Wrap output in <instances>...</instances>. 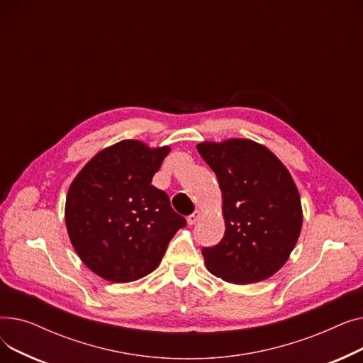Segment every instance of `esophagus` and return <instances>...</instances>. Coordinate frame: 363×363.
Wrapping results in <instances>:
<instances>
[{"instance_id": "esophagus-1", "label": "esophagus", "mask_w": 363, "mask_h": 363, "mask_svg": "<svg viewBox=\"0 0 363 363\" xmlns=\"http://www.w3.org/2000/svg\"><path fill=\"white\" fill-rule=\"evenodd\" d=\"M200 216H201V212H200V211H196L193 215H189V216L186 218L188 225H194V223L200 219Z\"/></svg>"}]
</instances>
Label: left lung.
Returning a JSON list of instances; mask_svg holds the SVG:
<instances>
[{"label":"left lung","instance_id":"1","mask_svg":"<svg viewBox=\"0 0 363 363\" xmlns=\"http://www.w3.org/2000/svg\"><path fill=\"white\" fill-rule=\"evenodd\" d=\"M197 150L222 191L225 235L203 249L207 271L238 285L275 275L300 237L303 211L289 169L252 140L203 141Z\"/></svg>","mask_w":363,"mask_h":363}]
</instances>
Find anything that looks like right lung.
<instances>
[{"label": "right lung", "instance_id": "right-lung-1", "mask_svg": "<svg viewBox=\"0 0 363 363\" xmlns=\"http://www.w3.org/2000/svg\"><path fill=\"white\" fill-rule=\"evenodd\" d=\"M170 147L123 140L100 150L79 170L66 196L65 220L84 264L110 282L137 281L155 271L186 225L151 179Z\"/></svg>", "mask_w": 363, "mask_h": 363}]
</instances>
